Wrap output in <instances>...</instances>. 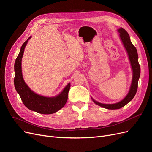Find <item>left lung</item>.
I'll return each mask as SVG.
<instances>
[{
  "mask_svg": "<svg viewBox=\"0 0 152 152\" xmlns=\"http://www.w3.org/2000/svg\"><path fill=\"white\" fill-rule=\"evenodd\" d=\"M118 33L119 34L120 39L121 40L122 45H123L128 55L129 60L130 61V64H131L132 70V79L130 89L127 95L124 99H122L118 103L113 104L102 103L97 102V101L91 97L93 102L96 104L108 110L120 109V108L124 107L129 102H131L136 94L137 87H138L139 79L140 75V67L139 64V57L138 54H137V50L131 42L128 33L122 28H119L118 29Z\"/></svg>",
  "mask_w": 152,
  "mask_h": 152,
  "instance_id": "8db88e82",
  "label": "left lung"
}]
</instances>
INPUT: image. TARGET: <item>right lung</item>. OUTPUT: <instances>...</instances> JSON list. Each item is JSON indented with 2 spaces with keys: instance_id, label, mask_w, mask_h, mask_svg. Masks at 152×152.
Instances as JSON below:
<instances>
[{
  "instance_id": "1",
  "label": "right lung",
  "mask_w": 152,
  "mask_h": 152,
  "mask_svg": "<svg viewBox=\"0 0 152 152\" xmlns=\"http://www.w3.org/2000/svg\"><path fill=\"white\" fill-rule=\"evenodd\" d=\"M31 38V37H29L21 46L20 53L14 64V70L15 72L14 85L21 101L28 109L43 114H53L60 110L66 104L68 98V93L70 90V83H69L58 95L52 97L38 95L30 88L23 77L21 61L25 48L28 40Z\"/></svg>"
}]
</instances>
